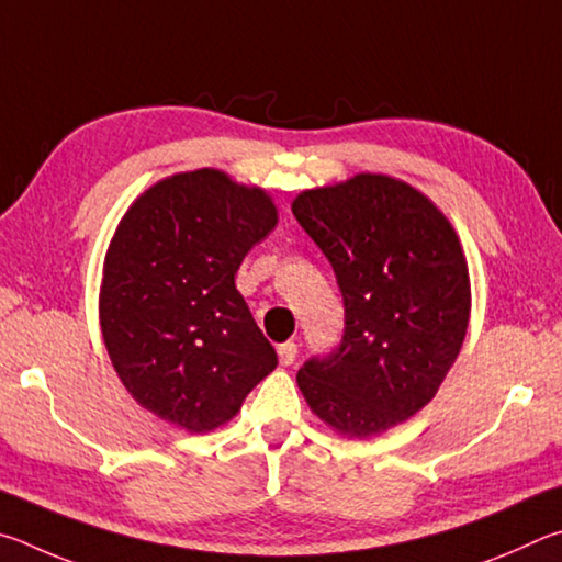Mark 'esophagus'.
Segmentation results:
<instances>
[{"mask_svg": "<svg viewBox=\"0 0 562 562\" xmlns=\"http://www.w3.org/2000/svg\"><path fill=\"white\" fill-rule=\"evenodd\" d=\"M299 356V346L296 342H283V346H279V360L281 366H291L293 360H296Z\"/></svg>", "mask_w": 562, "mask_h": 562, "instance_id": "1", "label": "esophagus"}]
</instances>
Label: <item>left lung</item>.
Masks as SVG:
<instances>
[{
	"mask_svg": "<svg viewBox=\"0 0 562 562\" xmlns=\"http://www.w3.org/2000/svg\"><path fill=\"white\" fill-rule=\"evenodd\" d=\"M291 210L346 303L340 346L311 358L299 387L338 435H382L429 405L459 356L471 313L464 249L445 212L390 175L303 190Z\"/></svg>",
	"mask_w": 562,
	"mask_h": 562,
	"instance_id": "8db88e82",
	"label": "left lung"
}]
</instances>
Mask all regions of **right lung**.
I'll return each instance as SVG.
<instances>
[{
    "instance_id": "obj_1",
    "label": "right lung",
    "mask_w": 562,
    "mask_h": 562,
    "mask_svg": "<svg viewBox=\"0 0 562 562\" xmlns=\"http://www.w3.org/2000/svg\"><path fill=\"white\" fill-rule=\"evenodd\" d=\"M276 222L269 192L214 167L155 182L117 222L98 316L117 378L155 417L204 435L279 366L234 286Z\"/></svg>"
}]
</instances>
